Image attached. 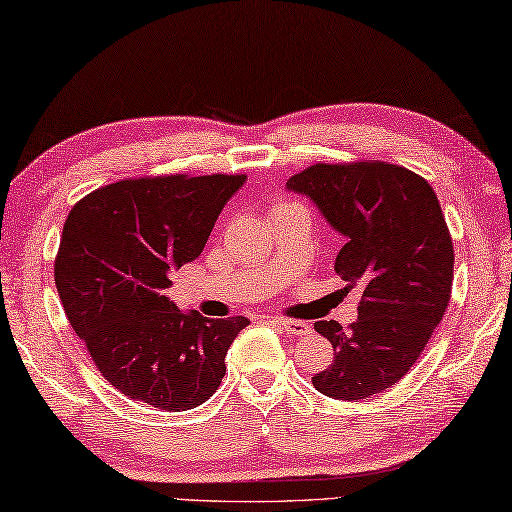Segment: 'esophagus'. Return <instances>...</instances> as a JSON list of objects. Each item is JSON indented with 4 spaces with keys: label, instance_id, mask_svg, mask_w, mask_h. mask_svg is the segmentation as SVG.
I'll list each match as a JSON object with an SVG mask.
<instances>
[{
    "label": "esophagus",
    "instance_id": "1",
    "mask_svg": "<svg viewBox=\"0 0 512 512\" xmlns=\"http://www.w3.org/2000/svg\"><path fill=\"white\" fill-rule=\"evenodd\" d=\"M276 324H279L283 331H288V333H292V335H308V333L313 331L311 324H308V322L290 320V317H279V320H276Z\"/></svg>",
    "mask_w": 512,
    "mask_h": 512
}]
</instances>
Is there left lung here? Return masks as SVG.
<instances>
[{
    "label": "left lung",
    "instance_id": "1",
    "mask_svg": "<svg viewBox=\"0 0 512 512\" xmlns=\"http://www.w3.org/2000/svg\"><path fill=\"white\" fill-rule=\"evenodd\" d=\"M347 238L335 272L360 290L358 320L315 322L333 363L313 376L326 397L356 401L404 379L440 324L454 283V245L433 188L381 161L315 163L288 179Z\"/></svg>",
    "mask_w": 512,
    "mask_h": 512
}]
</instances>
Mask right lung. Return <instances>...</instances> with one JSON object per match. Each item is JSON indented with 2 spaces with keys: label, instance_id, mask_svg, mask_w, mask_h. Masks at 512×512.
I'll return each instance as SVG.
<instances>
[{
  "label": "right lung",
  "instance_id": "1",
  "mask_svg": "<svg viewBox=\"0 0 512 512\" xmlns=\"http://www.w3.org/2000/svg\"><path fill=\"white\" fill-rule=\"evenodd\" d=\"M245 174L140 177L99 188L63 226L54 279L65 315L104 379L170 413L215 395L247 317L208 320L163 295L192 263Z\"/></svg>",
  "mask_w": 512,
  "mask_h": 512
}]
</instances>
